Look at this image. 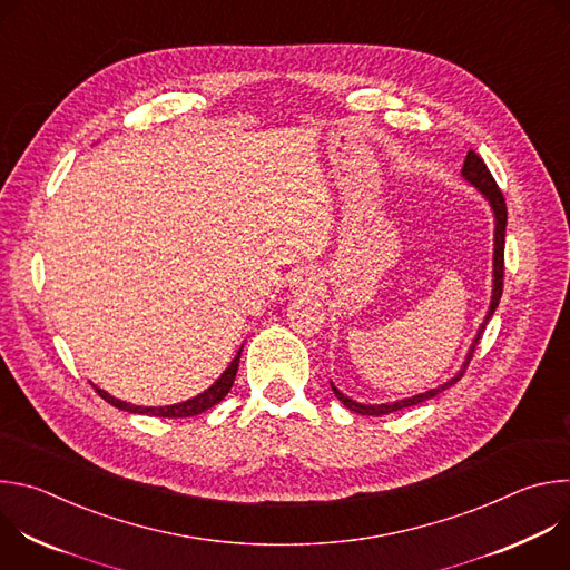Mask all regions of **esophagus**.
Masks as SVG:
<instances>
[{"instance_id":"34e87169","label":"esophagus","mask_w":570,"mask_h":570,"mask_svg":"<svg viewBox=\"0 0 570 570\" xmlns=\"http://www.w3.org/2000/svg\"><path fill=\"white\" fill-rule=\"evenodd\" d=\"M320 288V279L313 271H299L293 279H291V291L295 295H311Z\"/></svg>"}]
</instances>
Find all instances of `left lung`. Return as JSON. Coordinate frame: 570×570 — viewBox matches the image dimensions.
Masks as SVG:
<instances>
[{
	"label": "left lung",
	"mask_w": 570,
	"mask_h": 570,
	"mask_svg": "<svg viewBox=\"0 0 570 570\" xmlns=\"http://www.w3.org/2000/svg\"><path fill=\"white\" fill-rule=\"evenodd\" d=\"M462 178L484 196V200L490 203V207H492V212H494V273H492L494 279H492V302H490V311H487L482 324L478 327V334H475V338H473V343H471V347H469V352H466V356H464V363H462V367L458 370V374L451 376L446 383L433 387V390L420 392V394H415V396H405V399H399V401H390V403H358V401L350 399L347 394H343V392L332 383V390H334V394L343 401V405H347L350 411H354V413H358V415H372V417L390 415V413H394V411L409 409V405H417V403H422V401H426V399H433L435 394H440V392H444L446 387H451L453 383H458L460 376L464 374V370H466V365H469L473 352H475V345H478V341H480V336H482V332H484V327H487V322L492 320V315H494V311H497V306H499V302H501V295H503V262H505V259H503V253H505V225H508L505 198H503V194H501L497 180L492 178L490 169H487V165L482 161V157L475 155L473 150H469L466 157H464Z\"/></svg>",
	"instance_id": "8db88e82"
}]
</instances>
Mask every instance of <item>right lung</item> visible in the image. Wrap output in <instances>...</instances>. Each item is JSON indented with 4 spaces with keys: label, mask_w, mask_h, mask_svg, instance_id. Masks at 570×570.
Listing matches in <instances>:
<instances>
[{
    "label": "right lung",
    "mask_w": 570,
    "mask_h": 570,
    "mask_svg": "<svg viewBox=\"0 0 570 570\" xmlns=\"http://www.w3.org/2000/svg\"><path fill=\"white\" fill-rule=\"evenodd\" d=\"M240 352H243V347L236 352V356L232 358V363L227 365V370H225L205 392H200V394L194 396V399H187V401H180V403H171V405H135V403H128V401H121V399L108 394L106 390H101V387H97V385H95V387H97V392L101 394V399H106L108 403L115 405V409L126 411V413L153 415V417H169V420H176V417H194V415H200V413L209 411L212 405H216V403L229 392V387L234 385L236 370H238Z\"/></svg>",
    "instance_id": "1"
}]
</instances>
